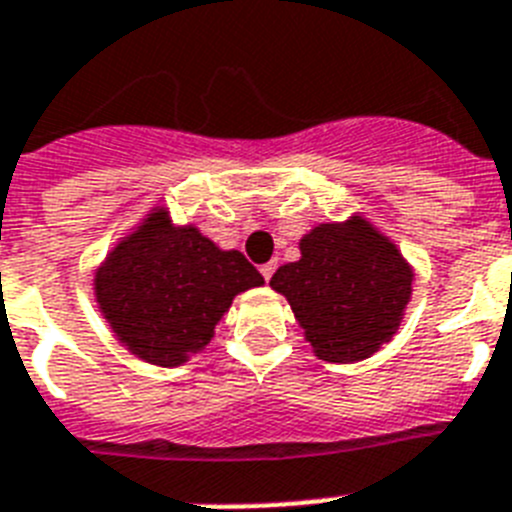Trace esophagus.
<instances>
[{"instance_id":"obj_1","label":"esophagus","mask_w":512,"mask_h":512,"mask_svg":"<svg viewBox=\"0 0 512 512\" xmlns=\"http://www.w3.org/2000/svg\"><path fill=\"white\" fill-rule=\"evenodd\" d=\"M276 268H278V263H273V260H270V263H265L263 268H260V273H263L265 281H270V278H273V273H276Z\"/></svg>"}]
</instances>
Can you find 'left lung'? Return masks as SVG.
Wrapping results in <instances>:
<instances>
[{
  "label": "left lung",
  "mask_w": 512,
  "mask_h": 512,
  "mask_svg": "<svg viewBox=\"0 0 512 512\" xmlns=\"http://www.w3.org/2000/svg\"><path fill=\"white\" fill-rule=\"evenodd\" d=\"M270 286L289 299L315 356L349 364L388 343L411 299L414 270L388 236L362 216L320 223L299 242Z\"/></svg>",
  "instance_id": "left-lung-1"
}]
</instances>
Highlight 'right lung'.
Masks as SVG:
<instances>
[{
    "instance_id": "add662e5",
    "label": "right lung",
    "mask_w": 512,
    "mask_h": 512,
    "mask_svg": "<svg viewBox=\"0 0 512 512\" xmlns=\"http://www.w3.org/2000/svg\"><path fill=\"white\" fill-rule=\"evenodd\" d=\"M236 249L156 208L96 270V302L111 330L143 362L176 367L200 354L236 294L263 286Z\"/></svg>"
}]
</instances>
